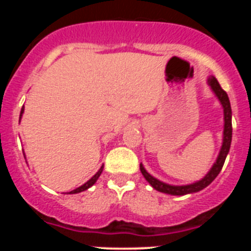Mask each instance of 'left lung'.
Instances as JSON below:
<instances>
[{"mask_svg":"<svg viewBox=\"0 0 251 251\" xmlns=\"http://www.w3.org/2000/svg\"><path fill=\"white\" fill-rule=\"evenodd\" d=\"M207 84L208 86L211 88V90L214 92V94L216 95V98L220 101L221 106H223L224 110V132H223V145H221L220 152H219V156H217L216 161L212 165V167L210 168L207 174L200 179V181H196L194 183H190V185H182V186H176V185H170V183H166L163 181H159L158 178L153 177L152 175H150L146 171V168L143 167V165H139L141 168V172L143 175V177L146 178L148 183L152 186L154 190L159 192H163V194L172 195V196H183V195L187 194H195V192H199L201 190H203L205 187H207L210 183L214 181L217 177V175L220 174L221 168L224 166V162H225L226 156L230 151V145H231V137H232V124H231V105H230L229 97L226 94L225 90L223 89L219 84V81L216 80L215 76L207 77Z\"/></svg>","mask_w":251,"mask_h":251,"instance_id":"obj_1","label":"left lung"}]
</instances>
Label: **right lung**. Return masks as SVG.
<instances>
[{"instance_id":"add662e5","label":"right lung","mask_w":251,"mask_h":251,"mask_svg":"<svg viewBox=\"0 0 251 251\" xmlns=\"http://www.w3.org/2000/svg\"><path fill=\"white\" fill-rule=\"evenodd\" d=\"M24 110H25V109H24V106H22L21 113H20V119L22 118V114H24ZM103 168H104V166H101V167L99 168L98 172H97V174H95L94 176H93L92 178L89 179V181H86V182L84 183V185H81L80 187L75 188V190H73V191H70V192H69V194H79V192H83V191H85V190H88V188L92 187V186L94 185L95 182H97V179L99 178V176H100V175H101V172H103Z\"/></svg>"}]
</instances>
